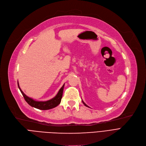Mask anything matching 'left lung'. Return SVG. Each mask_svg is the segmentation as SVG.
Masks as SVG:
<instances>
[{"mask_svg":"<svg viewBox=\"0 0 146 146\" xmlns=\"http://www.w3.org/2000/svg\"><path fill=\"white\" fill-rule=\"evenodd\" d=\"M82 102H83V104H84V105H85V106H88V105H86V104H85V102H83V101H82Z\"/></svg>","mask_w":146,"mask_h":146,"instance_id":"8db88e82","label":"left lung"}]
</instances>
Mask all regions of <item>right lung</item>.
<instances>
[{"label":"right lung","instance_id":"add662e5","mask_svg":"<svg viewBox=\"0 0 146 146\" xmlns=\"http://www.w3.org/2000/svg\"><path fill=\"white\" fill-rule=\"evenodd\" d=\"M18 86L21 94H22L23 96H24L25 101L30 106H31L32 107H34V108H37L38 110H50V109L55 108V107H56L60 104L61 98H62V96H63L64 84L59 90L58 94L56 95V96L54 98H53L51 99H50V100L47 101H36L34 100L33 99L27 96L24 92H23L19 87L18 82Z\"/></svg>","mask_w":146,"mask_h":146}]
</instances>
